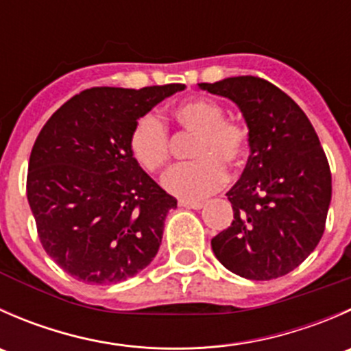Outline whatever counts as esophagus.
<instances>
[{
	"label": "esophagus",
	"instance_id": "34e87169",
	"mask_svg": "<svg viewBox=\"0 0 351 351\" xmlns=\"http://www.w3.org/2000/svg\"><path fill=\"white\" fill-rule=\"evenodd\" d=\"M178 205L180 207H185V208H195V210L204 207V204H202V202H195V200H178Z\"/></svg>",
	"mask_w": 351,
	"mask_h": 351
}]
</instances>
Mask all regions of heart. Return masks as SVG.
Segmentation results:
<instances>
[{
	"label": "heart",
	"mask_w": 351,
	"mask_h": 351,
	"mask_svg": "<svg viewBox=\"0 0 351 351\" xmlns=\"http://www.w3.org/2000/svg\"><path fill=\"white\" fill-rule=\"evenodd\" d=\"M176 123L195 134L190 149L193 161L166 173L162 185L169 193L186 200H200L224 185L226 166L238 168L250 147V129L241 120L228 119L226 110L208 98H192L173 108ZM129 147L141 168L158 173L169 161V132L154 112L141 115L129 136Z\"/></svg>",
	"instance_id": "1"
}]
</instances>
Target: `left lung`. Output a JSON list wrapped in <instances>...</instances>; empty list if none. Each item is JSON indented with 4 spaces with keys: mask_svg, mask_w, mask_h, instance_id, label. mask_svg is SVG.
Instances as JSON below:
<instances>
[{
    "mask_svg": "<svg viewBox=\"0 0 351 351\" xmlns=\"http://www.w3.org/2000/svg\"><path fill=\"white\" fill-rule=\"evenodd\" d=\"M229 98L250 129V158L228 192L234 219L212 238L228 270L271 280L299 267L323 238L331 202V169L313 123L270 81L236 76L200 83Z\"/></svg>",
    "mask_w": 351,
    "mask_h": 351,
    "instance_id": "8db88e82",
    "label": "left lung"
}]
</instances>
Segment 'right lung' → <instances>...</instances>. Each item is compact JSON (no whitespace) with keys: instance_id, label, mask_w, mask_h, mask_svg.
Here are the masks:
<instances>
[{"instance_id":"right-lung-1","label":"right lung","mask_w":351,"mask_h":351,"mask_svg":"<svg viewBox=\"0 0 351 351\" xmlns=\"http://www.w3.org/2000/svg\"><path fill=\"white\" fill-rule=\"evenodd\" d=\"M185 90L97 86L52 113L30 153L27 198L45 253L86 284H117L153 261L176 207L129 147L134 123Z\"/></svg>"}]
</instances>
